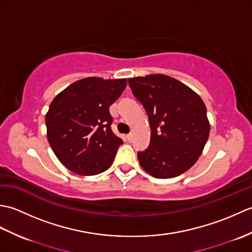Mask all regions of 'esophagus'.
I'll use <instances>...</instances> for the list:
<instances>
[{
  "mask_svg": "<svg viewBox=\"0 0 252 252\" xmlns=\"http://www.w3.org/2000/svg\"><path fill=\"white\" fill-rule=\"evenodd\" d=\"M126 140L129 142H131L133 140V133H129V134L126 135Z\"/></svg>",
  "mask_w": 252,
  "mask_h": 252,
  "instance_id": "esophagus-1",
  "label": "esophagus"
}]
</instances>
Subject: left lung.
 <instances>
[{"label": "left lung", "instance_id": "1", "mask_svg": "<svg viewBox=\"0 0 252 252\" xmlns=\"http://www.w3.org/2000/svg\"><path fill=\"white\" fill-rule=\"evenodd\" d=\"M129 85L152 130L149 146L137 153L142 168L156 179L184 173L199 158L210 133L200 96L164 74L131 78Z\"/></svg>", "mask_w": 252, "mask_h": 252}]
</instances>
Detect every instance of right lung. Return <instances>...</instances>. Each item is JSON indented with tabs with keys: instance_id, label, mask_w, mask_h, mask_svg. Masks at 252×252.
I'll return each instance as SVG.
<instances>
[{
	"instance_id": "1",
	"label": "right lung",
	"mask_w": 252,
	"mask_h": 252,
	"mask_svg": "<svg viewBox=\"0 0 252 252\" xmlns=\"http://www.w3.org/2000/svg\"><path fill=\"white\" fill-rule=\"evenodd\" d=\"M126 87V79L85 78L53 99L45 116L47 140L67 169L95 175L114 162L123 141L111 130L109 107Z\"/></svg>"
}]
</instances>
